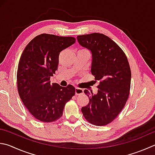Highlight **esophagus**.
Instances as JSON below:
<instances>
[{
    "label": "esophagus",
    "instance_id": "1",
    "mask_svg": "<svg viewBox=\"0 0 155 155\" xmlns=\"http://www.w3.org/2000/svg\"><path fill=\"white\" fill-rule=\"evenodd\" d=\"M83 94V89L78 88V87H76L75 89V94L76 95H81Z\"/></svg>",
    "mask_w": 155,
    "mask_h": 155
}]
</instances>
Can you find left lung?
Wrapping results in <instances>:
<instances>
[{
	"label": "left lung",
	"mask_w": 155,
	"mask_h": 155,
	"mask_svg": "<svg viewBox=\"0 0 155 155\" xmlns=\"http://www.w3.org/2000/svg\"><path fill=\"white\" fill-rule=\"evenodd\" d=\"M77 40L91 50V74L100 82L97 94L84 91L89 102L81 111L91 124L106 125L116 119L128 100L131 77L128 60L122 49L103 34L78 35Z\"/></svg>",
	"instance_id": "8db88e82"
}]
</instances>
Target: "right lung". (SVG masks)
Returning a JSON list of instances; mask_svg holds the SVG:
<instances>
[{"instance_id":"obj_1","label":"right lung","mask_w":155,"mask_h":155,"mask_svg":"<svg viewBox=\"0 0 155 155\" xmlns=\"http://www.w3.org/2000/svg\"><path fill=\"white\" fill-rule=\"evenodd\" d=\"M76 41L72 36L41 34L25 47L17 72L18 91L22 102L38 120L51 123L63 115L66 104L75 95L71 85L51 83L58 70L60 53Z\"/></svg>"}]
</instances>
